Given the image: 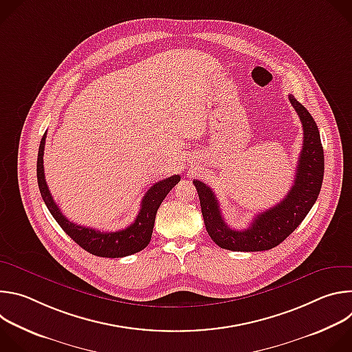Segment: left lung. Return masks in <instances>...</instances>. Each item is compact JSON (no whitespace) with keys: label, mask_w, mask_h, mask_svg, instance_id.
Returning <instances> with one entry per match:
<instances>
[{"label":"left lung","mask_w":352,"mask_h":352,"mask_svg":"<svg viewBox=\"0 0 352 352\" xmlns=\"http://www.w3.org/2000/svg\"><path fill=\"white\" fill-rule=\"evenodd\" d=\"M288 98L302 122L304 146L299 155L294 185L280 204L259 213L248 228L232 230L221 216L214 192L206 184L193 181L206 230L223 249L258 252L277 246L302 223L319 196L324 174V155L319 129L309 111L292 94H288Z\"/></svg>","instance_id":"1"}]
</instances>
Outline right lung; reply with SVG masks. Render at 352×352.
<instances>
[{
  "mask_svg": "<svg viewBox=\"0 0 352 352\" xmlns=\"http://www.w3.org/2000/svg\"><path fill=\"white\" fill-rule=\"evenodd\" d=\"M47 133V132H45ZM45 133L41 138L37 155V184L41 193V197L47 209L60 224V227L89 254L100 256V258H124L132 254L139 252L144 249L150 239H152V232L155 227L156 213L167 196V193L179 182V175H173L163 181L156 182L153 186L146 192L142 199L140 210L135 219V221L121 231L104 232L94 228L78 226L69 221L50 193L44 178V167H43V156H44V146H45Z\"/></svg>",
  "mask_w": 352,
  "mask_h": 352,
  "instance_id": "add662e5",
  "label": "right lung"
}]
</instances>
